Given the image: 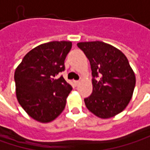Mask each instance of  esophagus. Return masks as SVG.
Instances as JSON below:
<instances>
[{"mask_svg":"<svg viewBox=\"0 0 150 150\" xmlns=\"http://www.w3.org/2000/svg\"><path fill=\"white\" fill-rule=\"evenodd\" d=\"M73 83H74V84H75V85L77 86V85H79V84L80 81H79V80H74V81H73Z\"/></svg>","mask_w":150,"mask_h":150,"instance_id":"34e87169","label":"esophagus"}]
</instances>
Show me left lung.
Segmentation results:
<instances>
[{
    "instance_id": "8db88e82",
    "label": "left lung",
    "mask_w": 150,
    "mask_h": 150,
    "mask_svg": "<svg viewBox=\"0 0 150 150\" xmlns=\"http://www.w3.org/2000/svg\"><path fill=\"white\" fill-rule=\"evenodd\" d=\"M77 45L88 59L93 77L92 94L84 99L88 110L94 116L108 119L126 109L131 100L136 77L123 53L102 41L80 42Z\"/></svg>"
}]
</instances>
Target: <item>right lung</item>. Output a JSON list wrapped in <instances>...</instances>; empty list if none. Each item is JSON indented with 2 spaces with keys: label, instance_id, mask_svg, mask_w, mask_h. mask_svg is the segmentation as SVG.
I'll return each instance as SVG.
<instances>
[{
  "label": "right lung",
  "instance_id": "1",
  "mask_svg": "<svg viewBox=\"0 0 150 150\" xmlns=\"http://www.w3.org/2000/svg\"><path fill=\"white\" fill-rule=\"evenodd\" d=\"M70 41L42 44L28 52L14 73L16 96L20 105L34 120L47 123L61 115L71 86L57 74L71 48Z\"/></svg>",
  "mask_w": 150,
  "mask_h": 150
}]
</instances>
